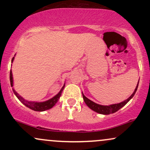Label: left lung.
<instances>
[{
    "label": "left lung",
    "instance_id": "8db88e82",
    "mask_svg": "<svg viewBox=\"0 0 150 150\" xmlns=\"http://www.w3.org/2000/svg\"><path fill=\"white\" fill-rule=\"evenodd\" d=\"M138 83H139V82H138ZM138 83H137V87H136L135 91H134V92L132 93V95L130 96L128 99H127L126 100L123 101V102H120V103H119V104L109 105V106H102V105H99V104H96V103L93 102L92 101H91L90 99H88V98L86 97L83 94V93H82V97H83V99H84V101H85V104L87 105V106H88V107L90 108L91 109H92L93 111H96L97 113H101V114L108 115V114H110V113H113L116 112V111H118L120 108H121L123 106H124L127 103H128L132 97H133V96L135 95L136 91H137V89Z\"/></svg>",
    "mask_w": 150,
    "mask_h": 150
}]
</instances>
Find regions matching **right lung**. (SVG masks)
<instances>
[{"instance_id":"add662e5","label":"right lung","mask_w":150,"mask_h":150,"mask_svg":"<svg viewBox=\"0 0 150 150\" xmlns=\"http://www.w3.org/2000/svg\"><path fill=\"white\" fill-rule=\"evenodd\" d=\"M14 60V57L12 59V62ZM10 85H11V87H13V74H12V71L10 70ZM65 85L62 87V89H61L59 93L58 94H56L55 97H53L52 99H49V100L44 101V102H35V101H28L25 99H24L21 96H20L19 94L15 92V90L13 88V91L14 92V94L16 95V97L18 98V99L20 100L21 102L25 106H27V107L31 108L32 110H34L35 111H46V110L50 109L54 106L56 103L58 102V99H60L61 97L62 92H63V89H64Z\"/></svg>"}]
</instances>
